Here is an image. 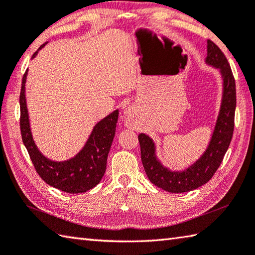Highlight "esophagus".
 <instances>
[{
	"instance_id": "34e87169",
	"label": "esophagus",
	"mask_w": 255,
	"mask_h": 255,
	"mask_svg": "<svg viewBox=\"0 0 255 255\" xmlns=\"http://www.w3.org/2000/svg\"><path fill=\"white\" fill-rule=\"evenodd\" d=\"M124 118L126 119V124H129V121H130V118H131V111L129 108H127L126 111H125Z\"/></svg>"
}]
</instances>
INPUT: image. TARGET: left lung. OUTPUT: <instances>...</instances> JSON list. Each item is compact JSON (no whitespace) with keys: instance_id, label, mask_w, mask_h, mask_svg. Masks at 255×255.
Returning a JSON list of instances; mask_svg holds the SVG:
<instances>
[{"instance_id":"8db88e82","label":"left lung","mask_w":255,"mask_h":255,"mask_svg":"<svg viewBox=\"0 0 255 255\" xmlns=\"http://www.w3.org/2000/svg\"><path fill=\"white\" fill-rule=\"evenodd\" d=\"M206 63L220 69L223 79V93L220 113L207 150L192 166L183 171H171L163 167L156 156V147L152 139L139 133L141 161L147 177L154 186L172 193L194 190L207 183L216 173L223 160L234 129V113L237 106L236 81L227 57L210 39H208Z\"/></svg>"}]
</instances>
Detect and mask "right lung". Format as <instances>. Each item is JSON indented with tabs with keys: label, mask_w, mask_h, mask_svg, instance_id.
Segmentation results:
<instances>
[{
	"label": "right lung",
	"mask_w": 255,
	"mask_h": 255,
	"mask_svg": "<svg viewBox=\"0 0 255 255\" xmlns=\"http://www.w3.org/2000/svg\"><path fill=\"white\" fill-rule=\"evenodd\" d=\"M45 44H47V42ZM45 44L38 48V51L45 46ZM37 52H35L32 57L34 58ZM26 76L27 71L23 76L21 94H19V107H21L19 126H21L23 143L27 149L35 170L45 182L61 191L83 193L91 190L101 182L106 171L108 152L116 132L118 111L109 114L107 117L96 124L87 142L74 158L65 161H53L43 156L33 140L26 97H25Z\"/></svg>",
	"instance_id": "right-lung-1"
}]
</instances>
